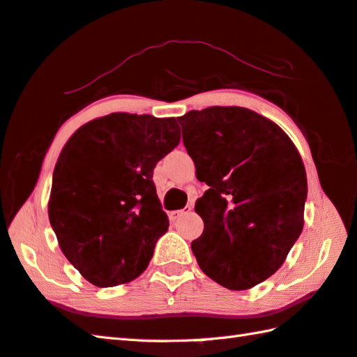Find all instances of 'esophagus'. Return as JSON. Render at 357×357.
<instances>
[{
  "mask_svg": "<svg viewBox=\"0 0 357 357\" xmlns=\"http://www.w3.org/2000/svg\"><path fill=\"white\" fill-rule=\"evenodd\" d=\"M192 208H193V206H192V204H187L184 208H181V211H174V212H172V213H170V218H172V220H179L181 216H184V215H187V213H190V212H192Z\"/></svg>",
  "mask_w": 357,
  "mask_h": 357,
  "instance_id": "obj_1",
  "label": "esophagus"
}]
</instances>
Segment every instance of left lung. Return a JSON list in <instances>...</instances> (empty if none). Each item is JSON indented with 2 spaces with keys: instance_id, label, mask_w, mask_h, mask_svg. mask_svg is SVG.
<instances>
[{
  "instance_id": "obj_1",
  "label": "left lung",
  "mask_w": 357,
  "mask_h": 357,
  "mask_svg": "<svg viewBox=\"0 0 357 357\" xmlns=\"http://www.w3.org/2000/svg\"><path fill=\"white\" fill-rule=\"evenodd\" d=\"M178 121L197 178L208 185L195 206L204 230L193 254L225 288H252L282 266L302 234V158L278 125L248 108L211 107Z\"/></svg>"
}]
</instances>
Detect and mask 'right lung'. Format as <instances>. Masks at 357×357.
I'll list each match as a JSON object with an SVG mask.
<instances>
[{
	"instance_id": "1",
	"label": "right lung",
	"mask_w": 357,
	"mask_h": 357,
	"mask_svg": "<svg viewBox=\"0 0 357 357\" xmlns=\"http://www.w3.org/2000/svg\"><path fill=\"white\" fill-rule=\"evenodd\" d=\"M181 141L173 117L113 113L63 146L47 213L69 263L99 288L135 280L169 229L153 169Z\"/></svg>"
}]
</instances>
